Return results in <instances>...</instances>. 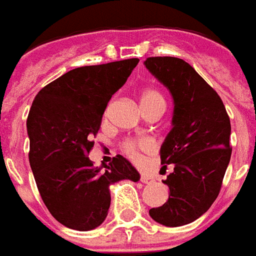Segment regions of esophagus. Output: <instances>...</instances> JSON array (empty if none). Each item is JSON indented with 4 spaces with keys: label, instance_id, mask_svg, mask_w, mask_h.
Here are the masks:
<instances>
[{
    "label": "esophagus",
    "instance_id": "obj_1",
    "mask_svg": "<svg viewBox=\"0 0 256 256\" xmlns=\"http://www.w3.org/2000/svg\"><path fill=\"white\" fill-rule=\"evenodd\" d=\"M140 182L142 183H153V178L146 176V175H140Z\"/></svg>",
    "mask_w": 256,
    "mask_h": 256
}]
</instances>
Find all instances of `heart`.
Segmentation results:
<instances>
[{
	"instance_id": "b5f03b06",
	"label": "heart",
	"mask_w": 256,
	"mask_h": 256,
	"mask_svg": "<svg viewBox=\"0 0 256 256\" xmlns=\"http://www.w3.org/2000/svg\"><path fill=\"white\" fill-rule=\"evenodd\" d=\"M139 104L142 108L143 114L148 117L150 114L154 113H164L166 110V99L161 95L158 90H152V88H146L140 92L139 95ZM110 108L108 104L106 113ZM122 150L126 156H130L132 160H139L140 156L143 154L152 153L154 150V143L150 139H144V138H139V139H130L122 144Z\"/></svg>"
}]
</instances>
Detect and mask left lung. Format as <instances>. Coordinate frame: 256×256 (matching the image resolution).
<instances>
[{
	"mask_svg": "<svg viewBox=\"0 0 256 256\" xmlns=\"http://www.w3.org/2000/svg\"><path fill=\"white\" fill-rule=\"evenodd\" d=\"M144 66L170 90L175 104L172 130L160 150L162 168H174L164 180L170 197L148 214L176 228L200 218L218 197L232 156L230 118L216 90L188 62L156 56Z\"/></svg>",
	"mask_w": 256,
	"mask_h": 256,
	"instance_id": "1",
	"label": "left lung"
}]
</instances>
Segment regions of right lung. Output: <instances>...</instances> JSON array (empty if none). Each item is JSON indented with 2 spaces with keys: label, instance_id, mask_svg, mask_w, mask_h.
Wrapping results in <instances>:
<instances>
[{
  "label": "right lung",
  "instance_id": "add662e5",
  "mask_svg": "<svg viewBox=\"0 0 256 256\" xmlns=\"http://www.w3.org/2000/svg\"><path fill=\"white\" fill-rule=\"evenodd\" d=\"M139 59L73 68L40 90L27 117L28 160L38 192L50 215L68 229L98 228L110 208V184L139 180L122 156L104 171L88 154L112 96L125 84Z\"/></svg>",
  "mask_w": 256,
  "mask_h": 256
}]
</instances>
